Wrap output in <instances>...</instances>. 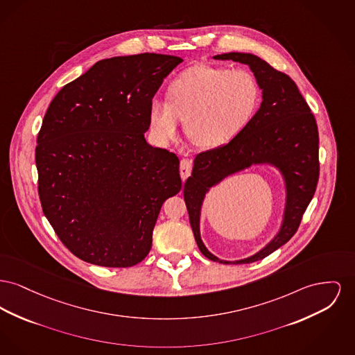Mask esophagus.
Returning <instances> with one entry per match:
<instances>
[{"instance_id": "obj_1", "label": "esophagus", "mask_w": 355, "mask_h": 355, "mask_svg": "<svg viewBox=\"0 0 355 355\" xmlns=\"http://www.w3.org/2000/svg\"><path fill=\"white\" fill-rule=\"evenodd\" d=\"M180 174H181V178L184 181L191 174V161L188 159V158L181 161V164H180Z\"/></svg>"}]
</instances>
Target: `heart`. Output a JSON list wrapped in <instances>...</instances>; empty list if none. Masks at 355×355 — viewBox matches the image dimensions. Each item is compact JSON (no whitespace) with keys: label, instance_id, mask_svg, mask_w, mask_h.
<instances>
[{"label":"heart","instance_id":"b5f03b06","mask_svg":"<svg viewBox=\"0 0 355 355\" xmlns=\"http://www.w3.org/2000/svg\"><path fill=\"white\" fill-rule=\"evenodd\" d=\"M165 99L153 101L148 107L154 138L162 145L170 144L185 119L189 137L198 146L210 148L228 144L250 123L260 88L245 69L194 65L168 83Z\"/></svg>","mask_w":355,"mask_h":355}]
</instances>
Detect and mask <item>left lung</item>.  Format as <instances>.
<instances>
[{"label": "left lung", "mask_w": 355, "mask_h": 355, "mask_svg": "<svg viewBox=\"0 0 355 355\" xmlns=\"http://www.w3.org/2000/svg\"><path fill=\"white\" fill-rule=\"evenodd\" d=\"M214 59L248 64L263 89V102L250 123L230 144L197 154L191 175L184 187V198L201 253L209 260L224 264H247L284 245L299 228L319 180V132L310 105L287 73L250 53L230 52ZM253 163H273L285 174L288 208L284 227L259 254L244 261L224 262L213 257L200 241L199 209L209 187Z\"/></svg>", "instance_id": "8db88e82"}]
</instances>
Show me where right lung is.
<instances>
[{
	"label": "right lung",
	"instance_id": "obj_1",
	"mask_svg": "<svg viewBox=\"0 0 355 355\" xmlns=\"http://www.w3.org/2000/svg\"><path fill=\"white\" fill-rule=\"evenodd\" d=\"M181 58L105 59L65 84L37 135L42 211L83 261L127 268L151 250L162 204L182 187L180 159L150 146L148 107Z\"/></svg>",
	"mask_w": 355,
	"mask_h": 355
}]
</instances>
